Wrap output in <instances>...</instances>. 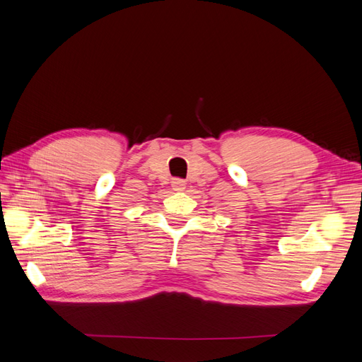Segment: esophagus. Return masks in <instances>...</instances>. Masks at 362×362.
<instances>
[{"label":"esophagus","mask_w":362,"mask_h":362,"mask_svg":"<svg viewBox=\"0 0 362 362\" xmlns=\"http://www.w3.org/2000/svg\"><path fill=\"white\" fill-rule=\"evenodd\" d=\"M172 187H173V190H184V187H185V182L182 181V180H173L172 181Z\"/></svg>","instance_id":"esophagus-1"}]
</instances>
